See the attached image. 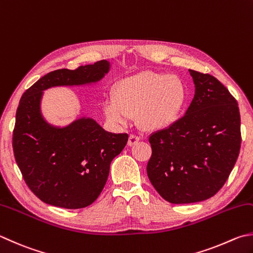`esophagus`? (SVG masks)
<instances>
[{"label": "esophagus", "mask_w": 253, "mask_h": 253, "mask_svg": "<svg viewBox=\"0 0 253 253\" xmlns=\"http://www.w3.org/2000/svg\"><path fill=\"white\" fill-rule=\"evenodd\" d=\"M141 139H140V136H137V135H130V137H128V141H127V145L128 146H133V145H135L137 142H139Z\"/></svg>", "instance_id": "obj_1"}]
</instances>
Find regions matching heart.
Segmentation results:
<instances>
[{
    "mask_svg": "<svg viewBox=\"0 0 253 253\" xmlns=\"http://www.w3.org/2000/svg\"><path fill=\"white\" fill-rule=\"evenodd\" d=\"M187 99V88L178 76L141 71L119 80L102 109L107 120L116 126H125L137 116L142 128L162 131L180 120Z\"/></svg>",
    "mask_w": 253,
    "mask_h": 253,
    "instance_id": "1",
    "label": "heart"
}]
</instances>
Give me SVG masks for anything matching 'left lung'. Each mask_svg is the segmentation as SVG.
Instances as JSON below:
<instances>
[{
  "label": "left lung",
  "mask_w": 253,
  "mask_h": 253,
  "mask_svg": "<svg viewBox=\"0 0 253 253\" xmlns=\"http://www.w3.org/2000/svg\"><path fill=\"white\" fill-rule=\"evenodd\" d=\"M188 71L195 96L185 116L149 137L147 176L171 204L212 197L229 177L241 144L239 108L229 90L211 75Z\"/></svg>",
  "instance_id": "left-lung-1"
}]
</instances>
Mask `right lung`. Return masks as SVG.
<instances>
[{
    "mask_svg": "<svg viewBox=\"0 0 253 253\" xmlns=\"http://www.w3.org/2000/svg\"><path fill=\"white\" fill-rule=\"evenodd\" d=\"M110 68V61L101 60L75 70L51 71L23 93L13 151L24 180L42 202L67 209L91 205L107 183L112 160L126 145V133L108 132L92 118L56 126L42 110L45 90L96 84Z\"/></svg>",
    "mask_w": 253,
    "mask_h": 253,
    "instance_id": "obj_1",
    "label": "right lung"
}]
</instances>
